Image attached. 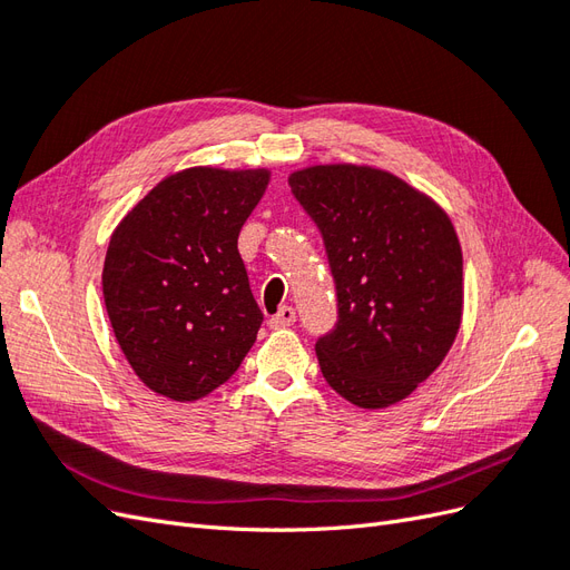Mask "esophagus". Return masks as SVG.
Returning <instances> with one entry per match:
<instances>
[{"label": "esophagus", "instance_id": "esophagus-1", "mask_svg": "<svg viewBox=\"0 0 570 570\" xmlns=\"http://www.w3.org/2000/svg\"><path fill=\"white\" fill-rule=\"evenodd\" d=\"M295 321H297L295 308H292V306H283L278 314L268 318V325H271V327H287V325H292Z\"/></svg>", "mask_w": 570, "mask_h": 570}]
</instances>
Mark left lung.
<instances>
[{
	"mask_svg": "<svg viewBox=\"0 0 570 570\" xmlns=\"http://www.w3.org/2000/svg\"><path fill=\"white\" fill-rule=\"evenodd\" d=\"M287 183L323 235L337 287V327L316 342L325 383L358 409L400 404L461 327L463 256L450 214L373 166L316 164Z\"/></svg>",
	"mask_w": 570,
	"mask_h": 570,
	"instance_id": "obj_1",
	"label": "left lung"
}]
</instances>
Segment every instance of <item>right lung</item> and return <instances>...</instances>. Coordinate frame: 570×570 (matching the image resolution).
<instances>
[{
	"label": "right lung",
	"instance_id": "1",
	"mask_svg": "<svg viewBox=\"0 0 570 570\" xmlns=\"http://www.w3.org/2000/svg\"><path fill=\"white\" fill-rule=\"evenodd\" d=\"M268 183V168H183L111 233L101 292L114 335L135 375L166 400L212 394L252 350L264 314L237 235Z\"/></svg>",
	"mask_w": 570,
	"mask_h": 570
}]
</instances>
